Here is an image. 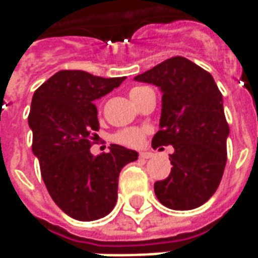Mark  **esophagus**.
<instances>
[{"label":"esophagus","mask_w":258,"mask_h":258,"mask_svg":"<svg viewBox=\"0 0 258 258\" xmlns=\"http://www.w3.org/2000/svg\"><path fill=\"white\" fill-rule=\"evenodd\" d=\"M153 156V153L152 152H141L140 157L141 159H149V157Z\"/></svg>","instance_id":"34e87169"}]
</instances>
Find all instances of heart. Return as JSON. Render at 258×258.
<instances>
[{
  "instance_id": "b5f03b06",
  "label": "heart",
  "mask_w": 258,
  "mask_h": 258,
  "mask_svg": "<svg viewBox=\"0 0 258 258\" xmlns=\"http://www.w3.org/2000/svg\"><path fill=\"white\" fill-rule=\"evenodd\" d=\"M148 91H149L148 87L137 85V87H133V88L128 91V95L130 98L133 99V102L138 105L141 101V98L145 95ZM146 133H148V130L146 128H137V127L124 128L121 130V131H118L117 134L114 135V141L118 142V144H121V145L137 148V146L142 145V142L145 140Z\"/></svg>"
}]
</instances>
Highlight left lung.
I'll use <instances>...</instances> for the list:
<instances>
[{"instance_id":"obj_1","label":"left lung","mask_w":258,"mask_h":258,"mask_svg":"<svg viewBox=\"0 0 258 258\" xmlns=\"http://www.w3.org/2000/svg\"><path fill=\"white\" fill-rule=\"evenodd\" d=\"M160 87V130L156 149L173 145V168L155 182L159 202L173 210H192L214 195L227 164L229 134L222 95L209 72L189 59L174 56L135 77Z\"/></svg>"}]
</instances>
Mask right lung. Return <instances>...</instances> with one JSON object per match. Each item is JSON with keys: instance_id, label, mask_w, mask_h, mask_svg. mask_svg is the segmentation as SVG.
Masks as SVG:
<instances>
[{"instance_id": "obj_1", "label": "right lung", "mask_w": 258, "mask_h": 258, "mask_svg": "<svg viewBox=\"0 0 258 258\" xmlns=\"http://www.w3.org/2000/svg\"><path fill=\"white\" fill-rule=\"evenodd\" d=\"M124 77L103 79L83 70H60L31 99L29 125L44 184L52 200L74 220L107 216L117 202L118 174L138 153L120 145L91 155L99 130L95 99L117 88Z\"/></svg>"}]
</instances>
